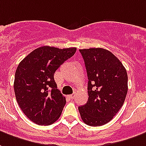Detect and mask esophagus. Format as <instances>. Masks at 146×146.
Listing matches in <instances>:
<instances>
[{
	"label": "esophagus",
	"instance_id": "34e87169",
	"mask_svg": "<svg viewBox=\"0 0 146 146\" xmlns=\"http://www.w3.org/2000/svg\"><path fill=\"white\" fill-rule=\"evenodd\" d=\"M75 96H76V94H73L69 95V98H70V99H74V98H75Z\"/></svg>",
	"mask_w": 146,
	"mask_h": 146
}]
</instances>
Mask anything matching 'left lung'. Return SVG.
<instances>
[{
  "instance_id": "8db88e82",
  "label": "left lung",
  "mask_w": 146,
  "mask_h": 146,
  "mask_svg": "<svg viewBox=\"0 0 146 146\" xmlns=\"http://www.w3.org/2000/svg\"><path fill=\"white\" fill-rule=\"evenodd\" d=\"M88 77V100L79 107L85 124L101 126L116 115L128 92L125 66L111 52L102 48L80 49Z\"/></svg>"
}]
</instances>
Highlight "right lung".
Masks as SVG:
<instances>
[{"label":"right lung","instance_id":"add662e5","mask_svg":"<svg viewBox=\"0 0 146 146\" xmlns=\"http://www.w3.org/2000/svg\"><path fill=\"white\" fill-rule=\"evenodd\" d=\"M76 48L42 46L27 56L16 70L14 89L21 111L38 125H48L58 120L66 98L57 89L54 73L75 54Z\"/></svg>","mask_w":146,"mask_h":146}]
</instances>
